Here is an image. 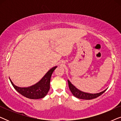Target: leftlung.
I'll use <instances>...</instances> for the list:
<instances>
[{
  "label": "left lung",
  "mask_w": 121,
  "mask_h": 121,
  "mask_svg": "<svg viewBox=\"0 0 121 121\" xmlns=\"http://www.w3.org/2000/svg\"><path fill=\"white\" fill-rule=\"evenodd\" d=\"M68 85L70 90L72 92L74 96L78 99H84V100H91V99H94L96 98V97H99V96L102 95L104 92L106 90V89L105 90L103 91L100 92V93H97V94H89L86 93V92H84L82 91H81L80 90H79L77 88L74 86L71 82H69V80H68Z\"/></svg>",
  "instance_id": "obj_1"
}]
</instances>
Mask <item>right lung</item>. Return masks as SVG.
<instances>
[{"label":"right lung","instance_id":"add662e5","mask_svg":"<svg viewBox=\"0 0 121 121\" xmlns=\"http://www.w3.org/2000/svg\"><path fill=\"white\" fill-rule=\"evenodd\" d=\"M57 67L51 69L42 79L35 85L28 87H20L15 85L11 80L10 82L17 91L27 98L30 99H39L44 97L47 95L50 88L51 75Z\"/></svg>","mask_w":121,"mask_h":121}]
</instances>
